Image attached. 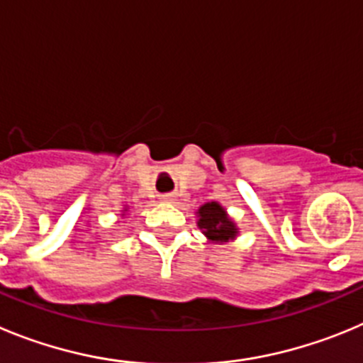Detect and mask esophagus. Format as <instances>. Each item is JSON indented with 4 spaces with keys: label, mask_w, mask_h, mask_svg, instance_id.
<instances>
[{
    "label": "esophagus",
    "mask_w": 363,
    "mask_h": 363,
    "mask_svg": "<svg viewBox=\"0 0 363 363\" xmlns=\"http://www.w3.org/2000/svg\"><path fill=\"white\" fill-rule=\"evenodd\" d=\"M161 201L172 202V201H175V195H174V194H162V195H161Z\"/></svg>",
    "instance_id": "obj_1"
}]
</instances>
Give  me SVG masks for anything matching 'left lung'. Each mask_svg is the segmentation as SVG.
<instances>
[{"label": "left lung", "mask_w": 363, "mask_h": 363, "mask_svg": "<svg viewBox=\"0 0 363 363\" xmlns=\"http://www.w3.org/2000/svg\"><path fill=\"white\" fill-rule=\"evenodd\" d=\"M197 226L208 242L226 244L238 237L237 222L228 215L226 208L217 201L206 202L197 211Z\"/></svg>", "instance_id": "1"}]
</instances>
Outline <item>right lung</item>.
<instances>
[{"label": "right lung", "instance_id": "right-lung-1", "mask_svg": "<svg viewBox=\"0 0 363 363\" xmlns=\"http://www.w3.org/2000/svg\"><path fill=\"white\" fill-rule=\"evenodd\" d=\"M128 211H130V208H128V206H125V208L121 210V217H125V215L128 213Z\"/></svg>", "mask_w": 363, "mask_h": 363}]
</instances>
